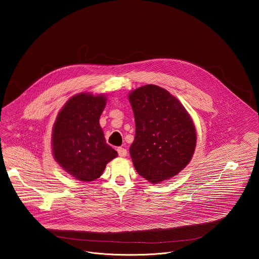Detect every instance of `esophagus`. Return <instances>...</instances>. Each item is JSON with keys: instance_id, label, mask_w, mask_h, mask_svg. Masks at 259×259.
I'll return each mask as SVG.
<instances>
[{"instance_id": "34e87169", "label": "esophagus", "mask_w": 259, "mask_h": 259, "mask_svg": "<svg viewBox=\"0 0 259 259\" xmlns=\"http://www.w3.org/2000/svg\"><path fill=\"white\" fill-rule=\"evenodd\" d=\"M117 152L120 157H125L127 155V150L123 148H117Z\"/></svg>"}]
</instances>
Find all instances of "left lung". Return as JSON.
<instances>
[{
	"mask_svg": "<svg viewBox=\"0 0 259 259\" xmlns=\"http://www.w3.org/2000/svg\"><path fill=\"white\" fill-rule=\"evenodd\" d=\"M135 139L129 152L138 174L151 184L183 171L194 154L197 134L184 105L166 89L147 84L130 91Z\"/></svg>",
	"mask_w": 259,
	"mask_h": 259,
	"instance_id": "left-lung-1",
	"label": "left lung"
}]
</instances>
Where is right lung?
<instances>
[{
    "label": "right lung",
    "instance_id": "right-lung-1",
    "mask_svg": "<svg viewBox=\"0 0 259 259\" xmlns=\"http://www.w3.org/2000/svg\"><path fill=\"white\" fill-rule=\"evenodd\" d=\"M107 99L105 94L77 93L66 102L53 124V158L76 181L97 180L118 155L106 143L99 122Z\"/></svg>",
    "mask_w": 259,
    "mask_h": 259
}]
</instances>
